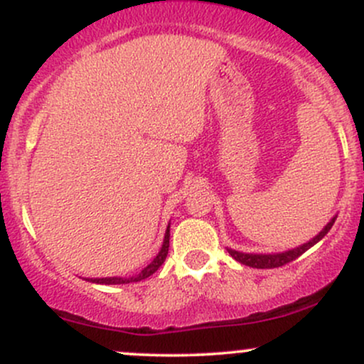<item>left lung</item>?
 <instances>
[{"label": "left lung", "mask_w": 364, "mask_h": 364, "mask_svg": "<svg viewBox=\"0 0 364 364\" xmlns=\"http://www.w3.org/2000/svg\"><path fill=\"white\" fill-rule=\"evenodd\" d=\"M336 219H337V215H333L332 219H330V223L325 225V228L321 229V231L315 237H313V240L308 241V243H304L301 246H296V248L287 250V252L265 255V253H243V252H236V250H231V248H228V252L236 262L243 263V265L253 267V269H275V267H282V265H286V263L296 260L298 257H301V255L304 252H308L313 245L318 243L321 237H325V235H327L330 229H332Z\"/></svg>", "instance_id": "1"}]
</instances>
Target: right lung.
<instances>
[{
  "instance_id": "add662e5",
  "label": "right lung",
  "mask_w": 364,
  "mask_h": 364,
  "mask_svg": "<svg viewBox=\"0 0 364 364\" xmlns=\"http://www.w3.org/2000/svg\"><path fill=\"white\" fill-rule=\"evenodd\" d=\"M168 252H169V225H168V229H166L164 241H162V246H161V250H159L157 257L154 258V260L150 262L139 275H135V277H128V279L127 277H101V279L95 277V279H87V281L94 282V284H106V286H109V284H129V282L144 281V279L150 277V275L156 272L159 267L164 263L166 257H168Z\"/></svg>"
}]
</instances>
